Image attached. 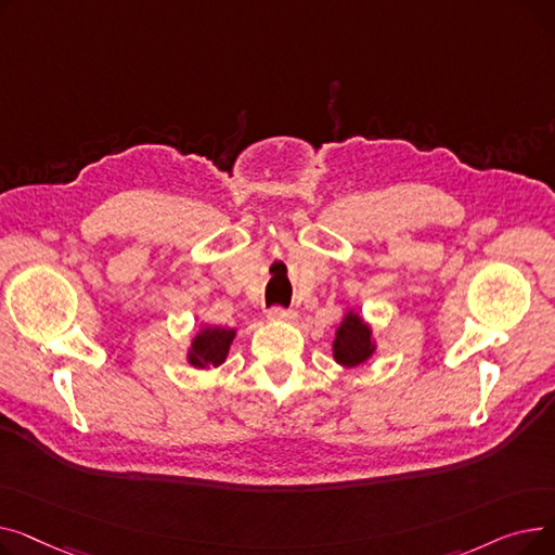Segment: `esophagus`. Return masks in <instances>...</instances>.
I'll use <instances>...</instances> for the list:
<instances>
[{
  "instance_id": "esophagus-1",
  "label": "esophagus",
  "mask_w": 555,
  "mask_h": 555,
  "mask_svg": "<svg viewBox=\"0 0 555 555\" xmlns=\"http://www.w3.org/2000/svg\"><path fill=\"white\" fill-rule=\"evenodd\" d=\"M297 314H295V310H289V308H281V306H274V308H270L268 310V319H272V322H293Z\"/></svg>"
}]
</instances>
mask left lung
<instances>
[{"mask_svg": "<svg viewBox=\"0 0 555 555\" xmlns=\"http://www.w3.org/2000/svg\"><path fill=\"white\" fill-rule=\"evenodd\" d=\"M373 353L371 328L353 312L344 317L341 326L337 328V337L333 344V356L344 366H358L366 362Z\"/></svg>", "mask_w": 555, "mask_h": 555, "instance_id": "left-lung-1", "label": "left lung"}]
</instances>
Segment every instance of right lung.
<instances>
[{
  "label": "right lung",
  "instance_id": "obj_1",
  "mask_svg": "<svg viewBox=\"0 0 555 555\" xmlns=\"http://www.w3.org/2000/svg\"><path fill=\"white\" fill-rule=\"evenodd\" d=\"M233 335H236V333L227 331V328H204L193 339L189 362L197 369L222 364L224 358H227V351H229V344H231Z\"/></svg>",
  "mask_w": 555,
  "mask_h": 555
}]
</instances>
